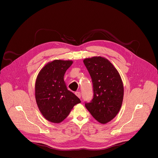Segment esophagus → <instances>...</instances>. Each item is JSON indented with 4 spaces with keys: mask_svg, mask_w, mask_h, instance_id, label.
Segmentation results:
<instances>
[{
    "mask_svg": "<svg viewBox=\"0 0 158 158\" xmlns=\"http://www.w3.org/2000/svg\"><path fill=\"white\" fill-rule=\"evenodd\" d=\"M76 95L79 98H81V93H80V92H76Z\"/></svg>",
    "mask_w": 158,
    "mask_h": 158,
    "instance_id": "obj_1",
    "label": "esophagus"
}]
</instances>
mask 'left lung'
I'll return each mask as SVG.
<instances>
[{
    "instance_id": "8db88e82",
    "label": "left lung",
    "mask_w": 158,
    "mask_h": 158,
    "mask_svg": "<svg viewBox=\"0 0 158 158\" xmlns=\"http://www.w3.org/2000/svg\"><path fill=\"white\" fill-rule=\"evenodd\" d=\"M91 77L94 98L85 106L93 117L101 124L113 119L121 107L124 86L121 76L108 59L101 56L83 60Z\"/></svg>"
}]
</instances>
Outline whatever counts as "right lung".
<instances>
[{
	"mask_svg": "<svg viewBox=\"0 0 158 158\" xmlns=\"http://www.w3.org/2000/svg\"><path fill=\"white\" fill-rule=\"evenodd\" d=\"M71 60H54L39 73L35 84V101L40 113L48 121L60 123L69 114L80 99L67 88L64 76L73 64Z\"/></svg>",
	"mask_w": 158,
	"mask_h": 158,
	"instance_id": "add662e5",
	"label": "right lung"
}]
</instances>
